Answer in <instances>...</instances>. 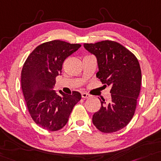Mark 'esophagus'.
<instances>
[{"mask_svg":"<svg viewBox=\"0 0 161 161\" xmlns=\"http://www.w3.org/2000/svg\"><path fill=\"white\" fill-rule=\"evenodd\" d=\"M82 98H88V97H90V95H89L88 94H87V93H82Z\"/></svg>","mask_w":161,"mask_h":161,"instance_id":"obj_1","label":"esophagus"}]
</instances>
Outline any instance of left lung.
Here are the masks:
<instances>
[{
  "label": "left lung",
  "instance_id": "1",
  "mask_svg": "<svg viewBox=\"0 0 161 161\" xmlns=\"http://www.w3.org/2000/svg\"><path fill=\"white\" fill-rule=\"evenodd\" d=\"M84 47L96 56L97 77L105 86H111V99H100L101 107L93 115V124L103 133L116 132L134 115L142 80L139 63L132 52L115 41L85 43Z\"/></svg>",
  "mask_w": 161,
  "mask_h": 161
}]
</instances>
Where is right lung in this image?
Listing matches in <instances>:
<instances>
[{"label": "right lung", "mask_w": 161, "mask_h": 161, "mask_svg": "<svg viewBox=\"0 0 161 161\" xmlns=\"http://www.w3.org/2000/svg\"><path fill=\"white\" fill-rule=\"evenodd\" d=\"M81 47L61 40L40 44L28 55L22 69V89L32 119L42 128L57 131L66 125L81 94L73 92L61 95L54 90L55 79L61 75L67 57Z\"/></svg>", "instance_id": "obj_1"}]
</instances>
